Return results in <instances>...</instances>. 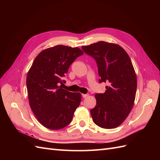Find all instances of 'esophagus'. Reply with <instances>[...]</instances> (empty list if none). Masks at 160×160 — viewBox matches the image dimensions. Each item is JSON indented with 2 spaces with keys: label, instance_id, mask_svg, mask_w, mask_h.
<instances>
[{
  "label": "esophagus",
  "instance_id": "esophagus-1",
  "mask_svg": "<svg viewBox=\"0 0 160 160\" xmlns=\"http://www.w3.org/2000/svg\"><path fill=\"white\" fill-rule=\"evenodd\" d=\"M88 95H89L88 94H82V97H83V98H86Z\"/></svg>",
  "mask_w": 160,
  "mask_h": 160
}]
</instances>
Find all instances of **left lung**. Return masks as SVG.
<instances>
[{"label": "left lung", "instance_id": "left-lung-1", "mask_svg": "<svg viewBox=\"0 0 160 160\" xmlns=\"http://www.w3.org/2000/svg\"><path fill=\"white\" fill-rule=\"evenodd\" d=\"M82 50L95 60L99 83H107L104 93H96L97 103L90 112L93 122L104 129L122 124L132 110L137 89V78L128 53L119 45L99 41Z\"/></svg>", "mask_w": 160, "mask_h": 160}]
</instances>
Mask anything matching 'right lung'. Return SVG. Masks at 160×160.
<instances>
[{
  "mask_svg": "<svg viewBox=\"0 0 160 160\" xmlns=\"http://www.w3.org/2000/svg\"><path fill=\"white\" fill-rule=\"evenodd\" d=\"M83 54L78 47L57 45L41 51L28 72L27 88L30 107L43 126L59 129L72 121L81 101L79 93L62 89L60 84L70 65Z\"/></svg>",
  "mask_w": 160,
  "mask_h": 160,
  "instance_id": "add662e5",
  "label": "right lung"
}]
</instances>
